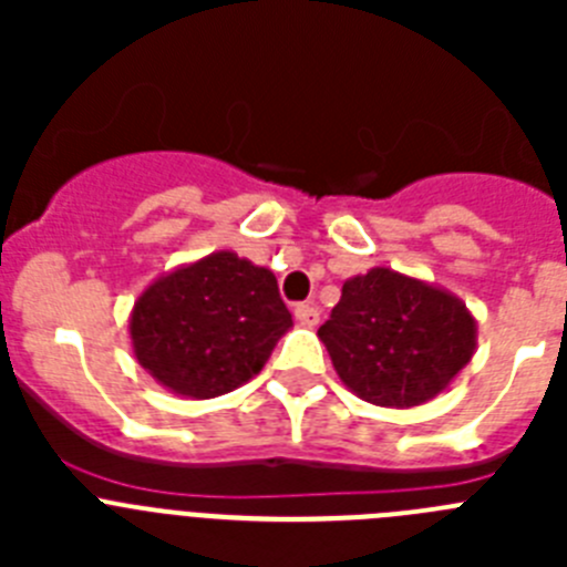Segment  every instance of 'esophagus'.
Returning a JSON list of instances; mask_svg holds the SVG:
<instances>
[{"instance_id":"1","label":"esophagus","mask_w":567,"mask_h":567,"mask_svg":"<svg viewBox=\"0 0 567 567\" xmlns=\"http://www.w3.org/2000/svg\"><path fill=\"white\" fill-rule=\"evenodd\" d=\"M295 320H298L300 327H318L320 312L312 303H298V307H295Z\"/></svg>"}]
</instances>
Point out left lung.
<instances>
[{
    "label": "left lung",
    "instance_id": "left-lung-1",
    "mask_svg": "<svg viewBox=\"0 0 567 567\" xmlns=\"http://www.w3.org/2000/svg\"><path fill=\"white\" fill-rule=\"evenodd\" d=\"M318 338L349 392L383 409H412L445 392L474 358L477 320L449 289L372 267L346 280Z\"/></svg>",
    "mask_w": 567,
    "mask_h": 567
}]
</instances>
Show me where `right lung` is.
<instances>
[{
    "instance_id": "obj_1",
    "label": "right lung",
    "mask_w": 567,
    "mask_h": 567,
    "mask_svg": "<svg viewBox=\"0 0 567 567\" xmlns=\"http://www.w3.org/2000/svg\"><path fill=\"white\" fill-rule=\"evenodd\" d=\"M289 327L275 275L218 249L158 275L135 298L130 343L155 383L209 400L252 380Z\"/></svg>"
}]
</instances>
